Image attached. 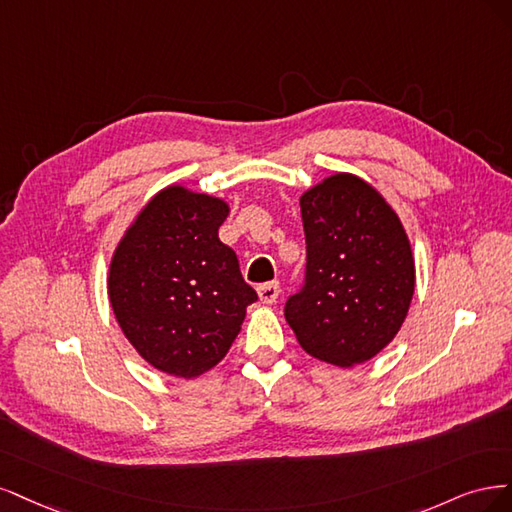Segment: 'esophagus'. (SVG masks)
<instances>
[{"instance_id":"esophagus-1","label":"esophagus","mask_w":512,"mask_h":512,"mask_svg":"<svg viewBox=\"0 0 512 512\" xmlns=\"http://www.w3.org/2000/svg\"><path fill=\"white\" fill-rule=\"evenodd\" d=\"M257 293H259V300L263 304H274L278 300L280 295V285L276 283V280H272V283H266V285H259L257 287Z\"/></svg>"}]
</instances>
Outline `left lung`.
<instances>
[{"instance_id": "left-lung-1", "label": "left lung", "mask_w": 512, "mask_h": 512, "mask_svg": "<svg viewBox=\"0 0 512 512\" xmlns=\"http://www.w3.org/2000/svg\"><path fill=\"white\" fill-rule=\"evenodd\" d=\"M306 285L285 319L302 349L325 364H366L400 332L415 293L406 229L364 178L336 172L300 197Z\"/></svg>"}]
</instances>
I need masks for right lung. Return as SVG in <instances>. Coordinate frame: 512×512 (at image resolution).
Here are the masks:
<instances>
[{
    "instance_id": "1",
    "label": "right lung",
    "mask_w": 512,
    "mask_h": 512,
    "mask_svg": "<svg viewBox=\"0 0 512 512\" xmlns=\"http://www.w3.org/2000/svg\"><path fill=\"white\" fill-rule=\"evenodd\" d=\"M229 204L185 185L157 191L112 253L108 300L125 338L155 370L197 378L227 355L257 300L219 240Z\"/></svg>"
}]
</instances>
